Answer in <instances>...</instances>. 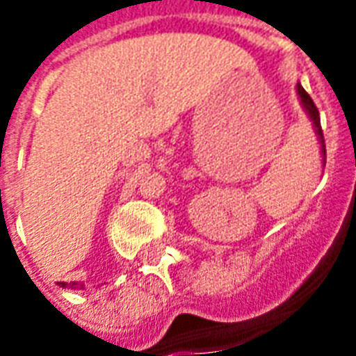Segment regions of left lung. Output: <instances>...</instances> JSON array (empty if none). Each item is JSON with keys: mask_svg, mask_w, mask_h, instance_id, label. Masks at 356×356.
<instances>
[{"mask_svg": "<svg viewBox=\"0 0 356 356\" xmlns=\"http://www.w3.org/2000/svg\"><path fill=\"white\" fill-rule=\"evenodd\" d=\"M298 95H299V101H301V106L305 110L309 118H311V122H313L314 133H316V137H318V143H321V152H322V162H326V147H324V135H322V127H321V116H318V108L314 106L313 99L309 97L305 89L301 88V83H298Z\"/></svg>", "mask_w": 356, "mask_h": 356, "instance_id": "1", "label": "left lung"}]
</instances>
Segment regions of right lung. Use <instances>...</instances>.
<instances>
[{
	"label": "right lung",
	"mask_w": 356,
	"mask_h": 356,
	"mask_svg": "<svg viewBox=\"0 0 356 356\" xmlns=\"http://www.w3.org/2000/svg\"><path fill=\"white\" fill-rule=\"evenodd\" d=\"M58 286H63V288H74V290H81V288H83V284H78V282H72V284L58 282Z\"/></svg>",
	"instance_id": "add662e5"
}]
</instances>
